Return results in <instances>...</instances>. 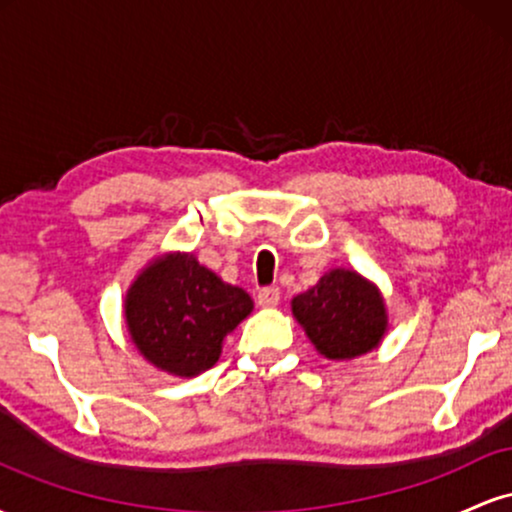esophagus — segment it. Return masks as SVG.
Segmentation results:
<instances>
[{"label": "esophagus", "mask_w": 512, "mask_h": 512, "mask_svg": "<svg viewBox=\"0 0 512 512\" xmlns=\"http://www.w3.org/2000/svg\"><path fill=\"white\" fill-rule=\"evenodd\" d=\"M257 303H260L262 308H274V305H279V289H274V286L262 289L257 293Z\"/></svg>", "instance_id": "34e87169"}]
</instances>
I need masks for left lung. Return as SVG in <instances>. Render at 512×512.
<instances>
[{
	"mask_svg": "<svg viewBox=\"0 0 512 512\" xmlns=\"http://www.w3.org/2000/svg\"><path fill=\"white\" fill-rule=\"evenodd\" d=\"M291 310L315 349L332 361L368 354L387 330L383 296L354 269H330L293 298Z\"/></svg>",
	"mask_w": 512,
	"mask_h": 512,
	"instance_id": "obj_1",
	"label": "left lung"
}]
</instances>
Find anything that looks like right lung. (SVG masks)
I'll use <instances>...</instances> for the list:
<instances>
[{
    "label": "right lung",
    "instance_id": "1",
    "mask_svg": "<svg viewBox=\"0 0 512 512\" xmlns=\"http://www.w3.org/2000/svg\"><path fill=\"white\" fill-rule=\"evenodd\" d=\"M250 313L248 293L180 252L151 262L125 298L127 330L139 354L180 378L214 366L223 337Z\"/></svg>",
    "mask_w": 512,
    "mask_h": 512
}]
</instances>
